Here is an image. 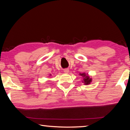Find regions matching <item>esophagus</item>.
Segmentation results:
<instances>
[{
    "instance_id": "1",
    "label": "esophagus",
    "mask_w": 130,
    "mask_h": 130,
    "mask_svg": "<svg viewBox=\"0 0 130 130\" xmlns=\"http://www.w3.org/2000/svg\"><path fill=\"white\" fill-rule=\"evenodd\" d=\"M69 69H64V70H63V72H65V73H68V72H69Z\"/></svg>"
}]
</instances>
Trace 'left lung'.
<instances>
[{"instance_id":"left-lung-1","label":"left lung","mask_w":130,"mask_h":130,"mask_svg":"<svg viewBox=\"0 0 130 130\" xmlns=\"http://www.w3.org/2000/svg\"><path fill=\"white\" fill-rule=\"evenodd\" d=\"M81 76H84V83H85V85H88V84H89L92 81V79L89 78V76H87L85 73H82V74H80Z\"/></svg>"}]
</instances>
